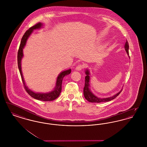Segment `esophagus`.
I'll use <instances>...</instances> for the list:
<instances>
[{
  "mask_svg": "<svg viewBox=\"0 0 147 147\" xmlns=\"http://www.w3.org/2000/svg\"><path fill=\"white\" fill-rule=\"evenodd\" d=\"M84 68V64H78L76 68V69L77 70H81L82 69H83Z\"/></svg>",
  "mask_w": 147,
  "mask_h": 147,
  "instance_id": "esophagus-1",
  "label": "esophagus"
}]
</instances>
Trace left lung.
Listing matches in <instances>:
<instances>
[{
    "label": "left lung",
    "mask_w": 147,
    "mask_h": 147,
    "mask_svg": "<svg viewBox=\"0 0 147 147\" xmlns=\"http://www.w3.org/2000/svg\"><path fill=\"white\" fill-rule=\"evenodd\" d=\"M125 48L126 50V52L127 53V55L129 56V45H128V42L127 41V40H126V43H125ZM86 76L85 77V86L84 87V95L85 98L89 102H107V101H110L111 100H112L113 99H114L115 98H116L119 94L121 92V91L122 90H121V91L118 92L117 94H116V95H113L112 97H110V98H98L97 96H96L95 95H94L92 92H91L90 89H89V80H90V77H89V70H86Z\"/></svg>",
    "instance_id": "8db88e82"
}]
</instances>
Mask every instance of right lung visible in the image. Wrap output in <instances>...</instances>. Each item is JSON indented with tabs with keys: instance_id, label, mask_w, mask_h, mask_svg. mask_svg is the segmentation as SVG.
<instances>
[{
	"instance_id": "1",
	"label": "right lung",
	"mask_w": 147,
	"mask_h": 147,
	"mask_svg": "<svg viewBox=\"0 0 147 147\" xmlns=\"http://www.w3.org/2000/svg\"><path fill=\"white\" fill-rule=\"evenodd\" d=\"M42 24L41 22H38L34 26L31 27L28 30L24 35H23L22 38H21L20 45L19 46V49L18 52V68L19 69V71L21 75V79L22 81V83L24 84V88L26 91L28 93V94L33 98L37 100L44 101H52L55 100L59 96V94L62 90V83L63 80V78L65 76H67L69 74L71 73V69H69L68 70H65L62 71L59 76L57 77V82H56V86L55 89L51 92H49V93H36L32 90H30L26 86L25 81L24 80L23 76L22 74L21 71V59L23 57V52L22 50L24 47V46L26 45V42L30 36V34L32 32L33 30L35 29L41 28L42 27Z\"/></svg>"
}]
</instances>
